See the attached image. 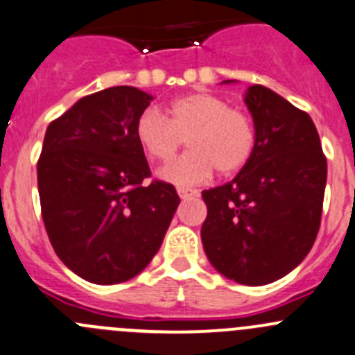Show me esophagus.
<instances>
[{
    "label": "esophagus",
    "instance_id": "esophagus-1",
    "mask_svg": "<svg viewBox=\"0 0 355 355\" xmlns=\"http://www.w3.org/2000/svg\"><path fill=\"white\" fill-rule=\"evenodd\" d=\"M177 192L178 196H180V199H189L198 196V191H194V189H187V187H178Z\"/></svg>",
    "mask_w": 355,
    "mask_h": 355
}]
</instances>
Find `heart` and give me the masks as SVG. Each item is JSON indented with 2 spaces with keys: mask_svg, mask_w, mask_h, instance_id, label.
<instances>
[{
  "mask_svg": "<svg viewBox=\"0 0 355 355\" xmlns=\"http://www.w3.org/2000/svg\"><path fill=\"white\" fill-rule=\"evenodd\" d=\"M135 135L144 153L166 163L187 140L182 157L159 170L163 180L198 185L213 171L234 175L250 163L257 147V132L246 112L208 92H196L171 102L166 116L149 107L139 116Z\"/></svg>",
  "mask_w": 355,
  "mask_h": 355,
  "instance_id": "obj_1",
  "label": "heart"
}]
</instances>
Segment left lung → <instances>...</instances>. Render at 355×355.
<instances>
[{
  "label": "left lung",
  "mask_w": 355,
  "mask_h": 355,
  "mask_svg": "<svg viewBox=\"0 0 355 355\" xmlns=\"http://www.w3.org/2000/svg\"><path fill=\"white\" fill-rule=\"evenodd\" d=\"M257 147L234 180L202 191L201 241L229 279L261 286L281 279L311 251L328 164L311 116L261 85L246 92Z\"/></svg>",
  "instance_id": "8db88e82"
}]
</instances>
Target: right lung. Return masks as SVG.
I'll use <instances>...</instances> for the list:
<instances>
[{"label":"right lung","instance_id":"right-lung-1","mask_svg":"<svg viewBox=\"0 0 355 355\" xmlns=\"http://www.w3.org/2000/svg\"><path fill=\"white\" fill-rule=\"evenodd\" d=\"M153 97L133 86L86 95L48 125L37 159L41 216L57 257L95 284H118L146 269L180 205L150 180L135 135Z\"/></svg>","mask_w":355,"mask_h":355}]
</instances>
